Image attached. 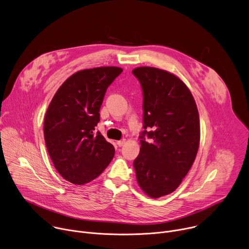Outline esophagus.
<instances>
[{"label": "esophagus", "mask_w": 249, "mask_h": 249, "mask_svg": "<svg viewBox=\"0 0 249 249\" xmlns=\"http://www.w3.org/2000/svg\"><path fill=\"white\" fill-rule=\"evenodd\" d=\"M125 143H126V140H125V139H122V140H120V141H117V145H118L119 147L124 146Z\"/></svg>", "instance_id": "esophagus-1"}]
</instances>
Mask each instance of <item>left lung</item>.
Masks as SVG:
<instances>
[{"instance_id":"8db88e82","label":"left lung","mask_w":249,"mask_h":249,"mask_svg":"<svg viewBox=\"0 0 249 249\" xmlns=\"http://www.w3.org/2000/svg\"><path fill=\"white\" fill-rule=\"evenodd\" d=\"M132 73L143 89L145 129L133 165L141 189L160 198L180 185L195 160L199 113L191 91L178 77L154 67H138Z\"/></svg>"}]
</instances>
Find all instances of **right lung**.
<instances>
[{"mask_svg": "<svg viewBox=\"0 0 249 249\" xmlns=\"http://www.w3.org/2000/svg\"><path fill=\"white\" fill-rule=\"evenodd\" d=\"M119 67L85 69L68 78L53 96L44 118V139L64 179L83 185L95 179L114 157V147L95 127L106 89Z\"/></svg>", "mask_w": 249, "mask_h": 249, "instance_id": "1", "label": "right lung"}]
</instances>
